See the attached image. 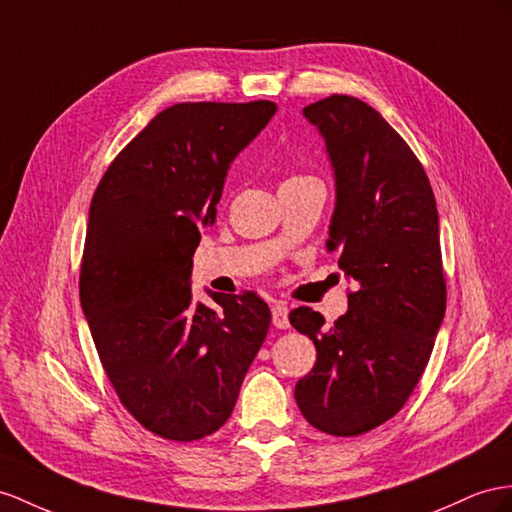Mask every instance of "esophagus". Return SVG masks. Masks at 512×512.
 <instances>
[{"instance_id": "34e87169", "label": "esophagus", "mask_w": 512, "mask_h": 512, "mask_svg": "<svg viewBox=\"0 0 512 512\" xmlns=\"http://www.w3.org/2000/svg\"><path fill=\"white\" fill-rule=\"evenodd\" d=\"M287 313H290V309H287L285 303H277L272 307V324L277 326V329H287V326H290V318H287Z\"/></svg>"}]
</instances>
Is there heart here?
<instances>
[{"label": "heart", "mask_w": 512, "mask_h": 512, "mask_svg": "<svg viewBox=\"0 0 512 512\" xmlns=\"http://www.w3.org/2000/svg\"><path fill=\"white\" fill-rule=\"evenodd\" d=\"M292 179H305V177H292ZM292 179H287V181H292Z\"/></svg>", "instance_id": "heart-1"}]
</instances>
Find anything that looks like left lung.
<instances>
[{
    "instance_id": "8db88e82",
    "label": "left lung",
    "mask_w": 512,
    "mask_h": 512,
    "mask_svg": "<svg viewBox=\"0 0 512 512\" xmlns=\"http://www.w3.org/2000/svg\"><path fill=\"white\" fill-rule=\"evenodd\" d=\"M303 114L335 173L326 246L355 290L333 326L311 307L290 313L318 350L294 396L313 428L357 437L402 409L435 346L445 313L439 214L424 166L368 103L331 95Z\"/></svg>"
}]
</instances>
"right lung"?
Instances as JSON below:
<instances>
[{"label":"right lung","instance_id":"obj_1","mask_svg":"<svg viewBox=\"0 0 512 512\" xmlns=\"http://www.w3.org/2000/svg\"><path fill=\"white\" fill-rule=\"evenodd\" d=\"M277 103H175L114 157L90 203L80 300L125 409L153 435L196 441L227 422L268 335L255 292H209L190 274L231 162Z\"/></svg>","mask_w":512,"mask_h":512}]
</instances>
